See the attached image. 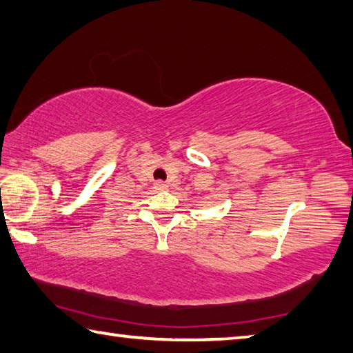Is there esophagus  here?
Wrapping results in <instances>:
<instances>
[{
  "instance_id": "1",
  "label": "esophagus",
  "mask_w": 353,
  "mask_h": 353,
  "mask_svg": "<svg viewBox=\"0 0 353 353\" xmlns=\"http://www.w3.org/2000/svg\"><path fill=\"white\" fill-rule=\"evenodd\" d=\"M153 188H154L156 191H165V190H168V183H165V182H162V181H157V182H154Z\"/></svg>"
}]
</instances>
